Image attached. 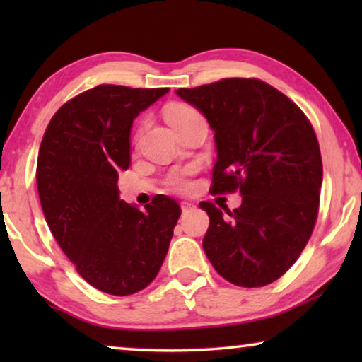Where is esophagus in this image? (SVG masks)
Returning a JSON list of instances; mask_svg holds the SVG:
<instances>
[{
    "mask_svg": "<svg viewBox=\"0 0 362 362\" xmlns=\"http://www.w3.org/2000/svg\"><path fill=\"white\" fill-rule=\"evenodd\" d=\"M192 207H194V204H192V202H187V201H182V202H181V211H182V212L191 211Z\"/></svg>",
    "mask_w": 362,
    "mask_h": 362,
    "instance_id": "esophagus-1",
    "label": "esophagus"
}]
</instances>
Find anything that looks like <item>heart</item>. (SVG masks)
Masks as SVG:
<instances>
[{"label":"heart","mask_w":362,"mask_h":362,"mask_svg":"<svg viewBox=\"0 0 362 362\" xmlns=\"http://www.w3.org/2000/svg\"><path fill=\"white\" fill-rule=\"evenodd\" d=\"M165 118L170 123L173 130L177 132L182 127L189 125L191 122H194L196 118H201V113L196 110L194 107L187 105V103H171L165 108ZM170 185L173 189L176 191H187L189 189V180H187V173H176L171 176Z\"/></svg>","instance_id":"obj_1"}]
</instances>
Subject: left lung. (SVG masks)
<instances>
[{
	"instance_id": "1",
	"label": "left lung",
	"mask_w": 362,
	"mask_h": 362,
	"mask_svg": "<svg viewBox=\"0 0 362 362\" xmlns=\"http://www.w3.org/2000/svg\"><path fill=\"white\" fill-rule=\"evenodd\" d=\"M214 130L212 191H239L224 217L212 202L202 249L217 274L255 288L295 264L318 217L323 163L315 130L296 103L259 78H222L177 88Z\"/></svg>"
}]
</instances>
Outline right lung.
Wrapping results in <instances>:
<instances>
[{"instance_id": "obj_1", "label": "right lung", "mask_w": 362, "mask_h": 362, "mask_svg": "<svg viewBox=\"0 0 362 362\" xmlns=\"http://www.w3.org/2000/svg\"><path fill=\"white\" fill-rule=\"evenodd\" d=\"M168 90L97 86L64 103L42 136L36 181L44 217L78 275L103 293L150 285L181 216L163 194L136 209L117 186L130 166L133 120Z\"/></svg>"}]
</instances>
